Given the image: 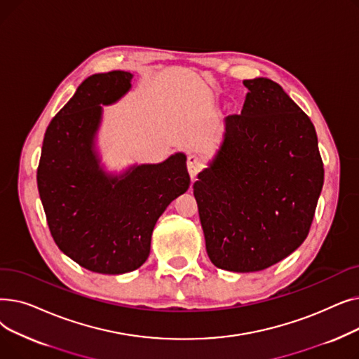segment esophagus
<instances>
[{"label":"esophagus","mask_w":359,"mask_h":359,"mask_svg":"<svg viewBox=\"0 0 359 359\" xmlns=\"http://www.w3.org/2000/svg\"><path fill=\"white\" fill-rule=\"evenodd\" d=\"M203 167L201 158L198 156H189L187 157V172H189L191 177L195 179L198 176V173L201 172Z\"/></svg>","instance_id":"esophagus-1"}]
</instances>
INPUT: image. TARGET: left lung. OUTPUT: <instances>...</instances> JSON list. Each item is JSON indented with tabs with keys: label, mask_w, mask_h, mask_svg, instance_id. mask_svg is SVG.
Segmentation results:
<instances>
[{
	"label": "left lung",
	"mask_w": 359,
	"mask_h": 359,
	"mask_svg": "<svg viewBox=\"0 0 359 359\" xmlns=\"http://www.w3.org/2000/svg\"><path fill=\"white\" fill-rule=\"evenodd\" d=\"M241 115L194 183L206 253L219 269L257 272L306 240L325 170L314 125L278 83L244 80Z\"/></svg>",
	"instance_id": "obj_1"
}]
</instances>
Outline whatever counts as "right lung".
<instances>
[{"instance_id":"add662e5","label":"right lung","mask_w":359,"mask_h":359,"mask_svg":"<svg viewBox=\"0 0 359 359\" xmlns=\"http://www.w3.org/2000/svg\"><path fill=\"white\" fill-rule=\"evenodd\" d=\"M132 79L126 71L86 79L50 121L37 168V189L55 243L80 266L104 275L142 265L157 219L191 184L182 151L121 172H110L103 163V106L126 96Z\"/></svg>"}]
</instances>
